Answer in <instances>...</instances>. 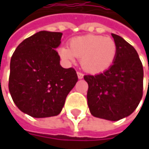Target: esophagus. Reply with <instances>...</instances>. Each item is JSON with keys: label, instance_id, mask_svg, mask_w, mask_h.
I'll return each mask as SVG.
<instances>
[{"label": "esophagus", "instance_id": "1", "mask_svg": "<svg viewBox=\"0 0 149 149\" xmlns=\"http://www.w3.org/2000/svg\"><path fill=\"white\" fill-rule=\"evenodd\" d=\"M77 74H78V78H79V79H83V77H84L83 73H81V72L78 71L77 72Z\"/></svg>", "mask_w": 149, "mask_h": 149}]
</instances>
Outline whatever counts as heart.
<instances>
[{
  "label": "heart",
  "instance_id": "obj_1",
  "mask_svg": "<svg viewBox=\"0 0 149 149\" xmlns=\"http://www.w3.org/2000/svg\"><path fill=\"white\" fill-rule=\"evenodd\" d=\"M58 52L63 60L70 63H74L75 57L81 58L84 70L98 74L113 65L117 54V45L110 37L88 35L74 38L70 41V48L61 47Z\"/></svg>",
  "mask_w": 149,
  "mask_h": 149
}]
</instances>
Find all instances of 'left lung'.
I'll return each mask as SVG.
<instances>
[{
    "label": "left lung",
    "mask_w": 149,
    "mask_h": 149,
    "mask_svg": "<svg viewBox=\"0 0 149 149\" xmlns=\"http://www.w3.org/2000/svg\"><path fill=\"white\" fill-rule=\"evenodd\" d=\"M117 54L109 69L84 75L89 84L87 100L93 116L117 121L130 115L139 104L143 89V69L136 49L112 34Z\"/></svg>",
    "instance_id": "left-lung-1"
}]
</instances>
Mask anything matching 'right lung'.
<instances>
[{
  "label": "right lung",
  "instance_id": "right-lung-1",
  "mask_svg": "<svg viewBox=\"0 0 149 149\" xmlns=\"http://www.w3.org/2000/svg\"><path fill=\"white\" fill-rule=\"evenodd\" d=\"M62 33L40 31L17 46L10 59L9 91L20 111L34 118L60 113L78 81L74 68L60 65Z\"/></svg>",
  "mask_w": 149,
  "mask_h": 149
}]
</instances>
